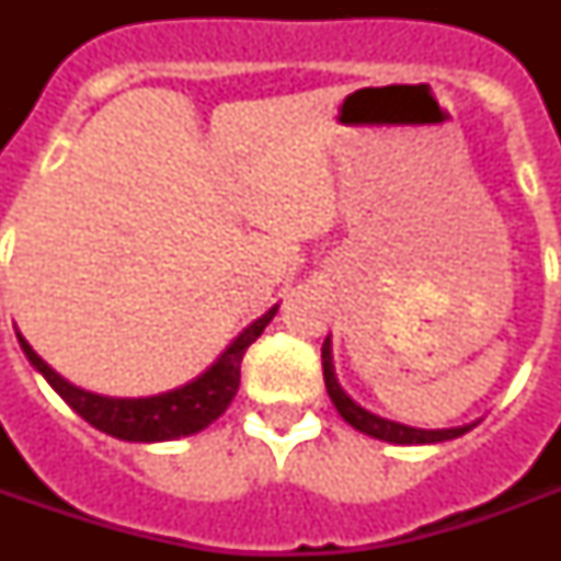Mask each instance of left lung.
<instances>
[{"mask_svg":"<svg viewBox=\"0 0 561 561\" xmlns=\"http://www.w3.org/2000/svg\"><path fill=\"white\" fill-rule=\"evenodd\" d=\"M323 378H325V390L332 396L334 408L341 413L346 422H350L355 431L360 434L375 436V439H383V443L392 445H431V443H445V439H457L466 431H471V425L462 427H443V431H425V427H410L401 425V422H390V419H381L364 410L358 401H352L343 387L337 383V375H334V364H332V341L325 337L323 343Z\"/></svg>","mask_w":561,"mask_h":561,"instance_id":"obj_1","label":"left lung"}]
</instances>
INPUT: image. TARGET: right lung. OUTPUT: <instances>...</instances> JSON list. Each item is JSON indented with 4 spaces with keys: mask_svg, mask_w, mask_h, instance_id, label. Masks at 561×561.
Listing matches in <instances>:
<instances>
[{
    "mask_svg": "<svg viewBox=\"0 0 561 561\" xmlns=\"http://www.w3.org/2000/svg\"><path fill=\"white\" fill-rule=\"evenodd\" d=\"M276 311L279 306H273L267 314L247 325L244 332L229 343L227 352L194 381L183 383L178 390L160 392V396H145V399H116V396L81 390L48 367L20 332L16 337H20V346L25 358L31 360V367L43 373V378L55 387L57 396L92 427H99L116 439H125V443H165V439L197 434L229 408V401L236 399L238 383H241V360H244L247 346L264 332V325L271 323Z\"/></svg>",
    "mask_w": 561,
    "mask_h": 561,
    "instance_id": "right-lung-1",
    "label": "right lung"
}]
</instances>
